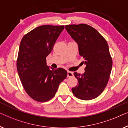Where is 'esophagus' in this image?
<instances>
[{"label":"esophagus","instance_id":"1","mask_svg":"<svg viewBox=\"0 0 128 128\" xmlns=\"http://www.w3.org/2000/svg\"><path fill=\"white\" fill-rule=\"evenodd\" d=\"M74 75V74L72 72H71V71H68L67 72V76L68 77H71V76H73Z\"/></svg>","mask_w":128,"mask_h":128}]
</instances>
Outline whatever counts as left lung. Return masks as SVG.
<instances>
[{
  "instance_id": "left-lung-1",
  "label": "left lung",
  "mask_w": 128,
  "mask_h": 128,
  "mask_svg": "<svg viewBox=\"0 0 128 128\" xmlns=\"http://www.w3.org/2000/svg\"><path fill=\"white\" fill-rule=\"evenodd\" d=\"M66 29L78 44L86 65L82 75L74 73L78 84L72 92L80 99L92 100L103 92L110 76L112 60L108 45L98 30L87 24L68 25Z\"/></svg>"
}]
</instances>
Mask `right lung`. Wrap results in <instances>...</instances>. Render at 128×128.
Instances as JSON below:
<instances>
[{"label": "right lung", "mask_w": 128, "mask_h": 128, "mask_svg": "<svg viewBox=\"0 0 128 128\" xmlns=\"http://www.w3.org/2000/svg\"><path fill=\"white\" fill-rule=\"evenodd\" d=\"M64 28V26L44 25L34 29L21 39L17 60L18 74L26 93L37 102H45L53 98L67 76L64 68L50 70L46 60Z\"/></svg>", "instance_id": "add662e5"}]
</instances>
